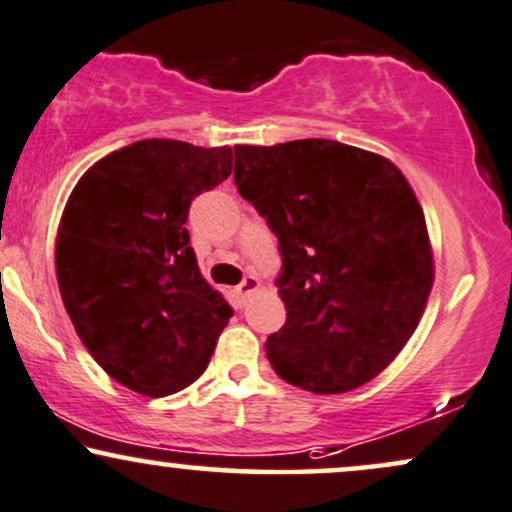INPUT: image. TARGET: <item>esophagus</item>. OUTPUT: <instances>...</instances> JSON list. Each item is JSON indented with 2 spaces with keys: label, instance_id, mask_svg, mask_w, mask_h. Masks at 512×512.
<instances>
[{
  "label": "esophagus",
  "instance_id": "obj_1",
  "mask_svg": "<svg viewBox=\"0 0 512 512\" xmlns=\"http://www.w3.org/2000/svg\"><path fill=\"white\" fill-rule=\"evenodd\" d=\"M257 288H260V279H257V276H245L243 283H240V286H236L238 305L243 307L245 305V298H250V295L255 293Z\"/></svg>",
  "mask_w": 512,
  "mask_h": 512
}]
</instances>
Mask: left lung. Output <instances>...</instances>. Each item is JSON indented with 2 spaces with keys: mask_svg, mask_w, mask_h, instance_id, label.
I'll use <instances>...</instances> for the list:
<instances>
[{
  "mask_svg": "<svg viewBox=\"0 0 512 512\" xmlns=\"http://www.w3.org/2000/svg\"><path fill=\"white\" fill-rule=\"evenodd\" d=\"M236 188L279 238L281 379L346 393L396 360L434 286L427 221L391 159L336 140L236 145Z\"/></svg>",
  "mask_w": 512,
  "mask_h": 512,
  "instance_id": "1",
  "label": "left lung"
}]
</instances>
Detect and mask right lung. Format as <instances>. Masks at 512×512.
I'll use <instances>...</instances> for the list:
<instances>
[{
  "label": "right lung",
  "mask_w": 512,
  "mask_h": 512,
  "mask_svg": "<svg viewBox=\"0 0 512 512\" xmlns=\"http://www.w3.org/2000/svg\"><path fill=\"white\" fill-rule=\"evenodd\" d=\"M233 171V150L150 138L92 164L57 231L59 293L109 377L147 398L200 379L233 315L202 279L188 207Z\"/></svg>",
  "instance_id": "obj_1"
}]
</instances>
